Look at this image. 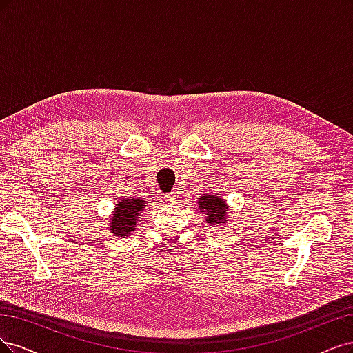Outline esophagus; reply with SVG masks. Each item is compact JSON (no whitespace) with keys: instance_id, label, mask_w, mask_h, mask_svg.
<instances>
[{"instance_id":"esophagus-1","label":"esophagus","mask_w":353,"mask_h":353,"mask_svg":"<svg viewBox=\"0 0 353 353\" xmlns=\"http://www.w3.org/2000/svg\"><path fill=\"white\" fill-rule=\"evenodd\" d=\"M164 199L168 202V203H173L176 199H177V195L176 193H170V195H165Z\"/></svg>"}]
</instances>
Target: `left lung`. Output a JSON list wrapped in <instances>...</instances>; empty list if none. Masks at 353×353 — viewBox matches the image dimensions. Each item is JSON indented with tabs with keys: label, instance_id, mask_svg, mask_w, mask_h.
<instances>
[{
	"label": "left lung",
	"instance_id": "8db88e82",
	"mask_svg": "<svg viewBox=\"0 0 353 353\" xmlns=\"http://www.w3.org/2000/svg\"><path fill=\"white\" fill-rule=\"evenodd\" d=\"M199 208L202 210V212L207 214V221L211 224H220V223H225L227 221V215H225V202L221 198L217 196H202L199 198Z\"/></svg>",
	"mask_w": 353,
	"mask_h": 353
}]
</instances>
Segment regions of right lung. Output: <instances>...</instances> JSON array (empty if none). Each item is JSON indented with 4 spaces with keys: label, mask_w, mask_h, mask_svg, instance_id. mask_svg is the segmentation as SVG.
<instances>
[{
    "label": "right lung",
    "mask_w": 353,
    "mask_h": 353,
    "mask_svg": "<svg viewBox=\"0 0 353 353\" xmlns=\"http://www.w3.org/2000/svg\"><path fill=\"white\" fill-rule=\"evenodd\" d=\"M145 201L141 198L121 199L116 203V211L112 214L110 229L116 236H129L138 225L139 214L145 208Z\"/></svg>",
    "instance_id": "right-lung-1"
}]
</instances>
